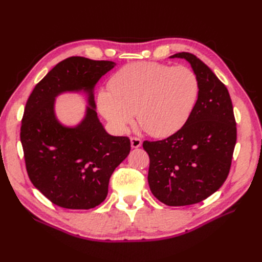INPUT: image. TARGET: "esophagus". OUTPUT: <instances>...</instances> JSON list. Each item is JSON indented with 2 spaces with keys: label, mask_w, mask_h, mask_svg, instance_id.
<instances>
[{
  "label": "esophagus",
  "mask_w": 262,
  "mask_h": 262,
  "mask_svg": "<svg viewBox=\"0 0 262 262\" xmlns=\"http://www.w3.org/2000/svg\"><path fill=\"white\" fill-rule=\"evenodd\" d=\"M142 145V141L139 138H131V146L132 148H138Z\"/></svg>",
  "instance_id": "obj_1"
}]
</instances>
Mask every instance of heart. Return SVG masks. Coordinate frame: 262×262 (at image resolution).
<instances>
[{"instance_id": "obj_1", "label": "heart", "mask_w": 262, "mask_h": 262, "mask_svg": "<svg viewBox=\"0 0 262 262\" xmlns=\"http://www.w3.org/2000/svg\"><path fill=\"white\" fill-rule=\"evenodd\" d=\"M100 91L97 106L116 133L122 134L138 122L154 138L178 132L189 120L200 94L199 78L191 69L156 62H136L123 67Z\"/></svg>"}]
</instances>
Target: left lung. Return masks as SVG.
I'll return each instance as SVG.
<instances>
[{"mask_svg": "<svg viewBox=\"0 0 262 262\" xmlns=\"http://www.w3.org/2000/svg\"><path fill=\"white\" fill-rule=\"evenodd\" d=\"M199 78L200 94L187 123L169 138L149 142L148 185L156 199L169 207L201 202L221 188L231 168L236 122L226 86L194 54L179 52Z\"/></svg>", "mask_w": 262, "mask_h": 262, "instance_id": "obj_1", "label": "left lung"}]
</instances>
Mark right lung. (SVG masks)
Masks as SVG:
<instances>
[{
    "instance_id": "obj_1",
    "label": "right lung",
    "mask_w": 262,
    "mask_h": 262,
    "mask_svg": "<svg viewBox=\"0 0 262 262\" xmlns=\"http://www.w3.org/2000/svg\"><path fill=\"white\" fill-rule=\"evenodd\" d=\"M116 63L71 57L58 63L30 94L21 120L20 142L33 185L64 209L89 210L108 194L114 170L129 155L126 137L109 134L96 113L95 86ZM83 92L85 115L75 126L63 125L55 115L62 93Z\"/></svg>"
}]
</instances>
